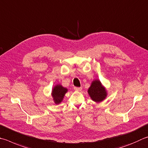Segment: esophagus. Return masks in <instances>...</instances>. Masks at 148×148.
Wrapping results in <instances>:
<instances>
[{"label":"esophagus","mask_w":148,"mask_h":148,"mask_svg":"<svg viewBox=\"0 0 148 148\" xmlns=\"http://www.w3.org/2000/svg\"><path fill=\"white\" fill-rule=\"evenodd\" d=\"M74 90H76V91H81L82 90V87H74Z\"/></svg>","instance_id":"1"}]
</instances>
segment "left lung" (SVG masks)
Instances as JSON below:
<instances>
[{"mask_svg": "<svg viewBox=\"0 0 148 148\" xmlns=\"http://www.w3.org/2000/svg\"><path fill=\"white\" fill-rule=\"evenodd\" d=\"M88 93L91 99L96 102L103 101L107 96V91L98 79L93 81L88 90Z\"/></svg>", "mask_w": 148, "mask_h": 148, "instance_id": "left-lung-1", "label": "left lung"}]
</instances>
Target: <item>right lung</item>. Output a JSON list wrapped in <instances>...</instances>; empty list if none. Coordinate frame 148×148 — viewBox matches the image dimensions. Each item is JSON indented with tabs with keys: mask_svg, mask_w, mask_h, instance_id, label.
<instances>
[{
	"mask_svg": "<svg viewBox=\"0 0 148 148\" xmlns=\"http://www.w3.org/2000/svg\"><path fill=\"white\" fill-rule=\"evenodd\" d=\"M67 88L61 86V85H56L52 89V95L53 100L56 104L60 103L62 101L65 93L67 92Z\"/></svg>",
	"mask_w": 148,
	"mask_h": 148,
	"instance_id": "obj_1",
	"label": "right lung"
}]
</instances>
